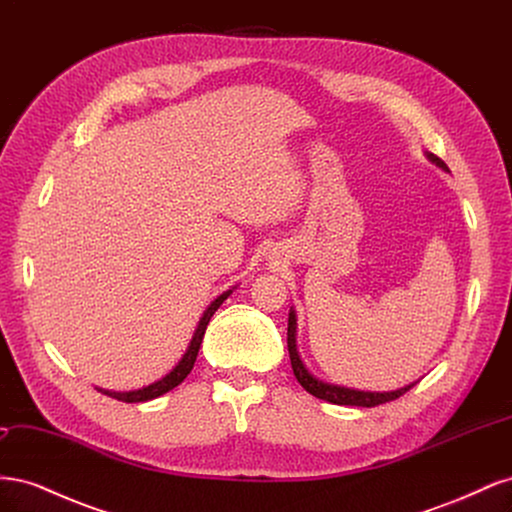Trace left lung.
I'll return each instance as SVG.
<instances>
[{"label": "left lung", "instance_id": "8db88e82", "mask_svg": "<svg viewBox=\"0 0 512 512\" xmlns=\"http://www.w3.org/2000/svg\"><path fill=\"white\" fill-rule=\"evenodd\" d=\"M427 160L433 162L436 166H440L442 170L448 173V166L438 158L433 156V153H427ZM288 354H290V363H292V371L294 376H297L299 384L307 393H312L318 399L329 401V404H337V406H361V408H374L380 404H386V401H393L397 397H401L404 393H408L412 384L408 386H401L397 391H384V393H371V391H359V389H348V386H337V384H329V382H322L318 378H314L309 374L307 367L303 365L301 356L297 352V314H294V309H290L288 314Z\"/></svg>", "mask_w": 512, "mask_h": 512}]
</instances>
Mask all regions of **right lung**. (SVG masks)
<instances>
[{
  "mask_svg": "<svg viewBox=\"0 0 512 512\" xmlns=\"http://www.w3.org/2000/svg\"><path fill=\"white\" fill-rule=\"evenodd\" d=\"M230 292H232V290L222 292L220 297L215 299V301L205 309V314H203V318H200V322H198L196 333H194V337H192V342H190L188 350H185V354L181 356V361H179L173 369H170V374H166V376L160 378L158 382H153V384H149V386H143V389H138V391H126V393L104 391V389H98V391L104 393V395H108V397H113V399L126 401V404H138V401H149V399H156V397H160V395H164V393H168V391H173L175 386H179L185 378H188V374H190L192 367H194L196 356H198L200 344H203L207 324H209L211 316H213L215 312H218V307L230 297Z\"/></svg>",
  "mask_w": 512,
  "mask_h": 512,
  "instance_id": "add662e5",
  "label": "right lung"
}]
</instances>
